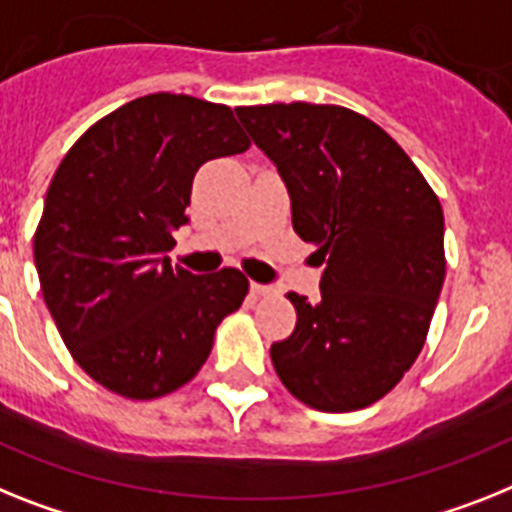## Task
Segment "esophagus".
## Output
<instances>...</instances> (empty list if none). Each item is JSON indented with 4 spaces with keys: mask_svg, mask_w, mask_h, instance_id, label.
Segmentation results:
<instances>
[{
    "mask_svg": "<svg viewBox=\"0 0 512 512\" xmlns=\"http://www.w3.org/2000/svg\"><path fill=\"white\" fill-rule=\"evenodd\" d=\"M249 291L255 296H270L273 294V289L270 286H265V283H249Z\"/></svg>",
    "mask_w": 512,
    "mask_h": 512,
    "instance_id": "esophagus-1",
    "label": "esophagus"
}]
</instances>
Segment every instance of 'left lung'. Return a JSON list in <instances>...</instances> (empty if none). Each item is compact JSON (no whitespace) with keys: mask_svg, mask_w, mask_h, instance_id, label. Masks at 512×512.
Returning <instances> with one entry per match:
<instances>
[{"mask_svg":"<svg viewBox=\"0 0 512 512\" xmlns=\"http://www.w3.org/2000/svg\"><path fill=\"white\" fill-rule=\"evenodd\" d=\"M276 163L291 221L325 265L315 304L294 291L296 328L270 346L278 377L317 411L364 409L401 382L427 341L445 281L435 190L388 132L333 103L239 106Z\"/></svg>","mask_w":512,"mask_h":512,"instance_id":"1","label":"left lung"}]
</instances>
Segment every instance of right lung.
Masks as SVG:
<instances>
[{
	"mask_svg": "<svg viewBox=\"0 0 512 512\" xmlns=\"http://www.w3.org/2000/svg\"><path fill=\"white\" fill-rule=\"evenodd\" d=\"M247 148L229 106L153 93L98 119L59 163L33 236L38 281L72 359L111 393L153 401L187 385L242 307V270L195 276L166 252L197 169Z\"/></svg>",
	"mask_w": 512,
	"mask_h": 512,
	"instance_id": "obj_1",
	"label": "right lung"
}]
</instances>
